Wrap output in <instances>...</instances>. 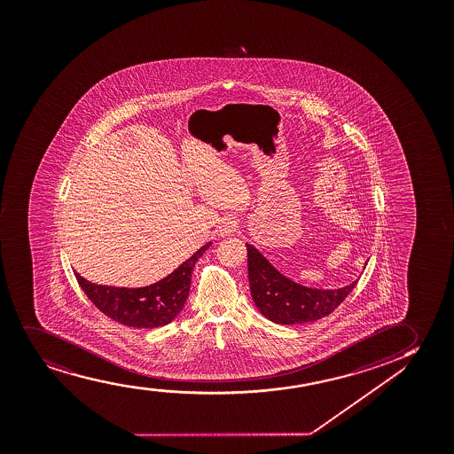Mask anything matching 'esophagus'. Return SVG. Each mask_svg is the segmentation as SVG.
Returning a JSON list of instances; mask_svg holds the SVG:
<instances>
[{"instance_id":"34e87169","label":"esophagus","mask_w":454,"mask_h":454,"mask_svg":"<svg viewBox=\"0 0 454 454\" xmlns=\"http://www.w3.org/2000/svg\"><path fill=\"white\" fill-rule=\"evenodd\" d=\"M235 228H237V222L232 217H224V219L220 220L219 223V232L220 235H231L234 234Z\"/></svg>"}]
</instances>
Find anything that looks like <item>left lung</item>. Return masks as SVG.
Here are the masks:
<instances>
[{
    "label": "left lung",
    "mask_w": 454,
    "mask_h": 454,
    "mask_svg": "<svg viewBox=\"0 0 454 454\" xmlns=\"http://www.w3.org/2000/svg\"><path fill=\"white\" fill-rule=\"evenodd\" d=\"M247 272L252 300L266 318L277 325H302L333 312L358 280L340 289L298 285L280 274L262 252L247 243Z\"/></svg>",
    "instance_id": "obj_1"
}]
</instances>
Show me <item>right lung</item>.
Wrapping results in <instances>:
<instances>
[{"label":"right lung","mask_w":454,"mask_h":454,"mask_svg":"<svg viewBox=\"0 0 454 454\" xmlns=\"http://www.w3.org/2000/svg\"><path fill=\"white\" fill-rule=\"evenodd\" d=\"M209 247L211 241L203 245L168 277L145 287L129 289L96 285L85 280L78 272H74V277L90 301L106 317L136 329L160 327L171 323L185 306L194 264Z\"/></svg>","instance_id":"right-lung-1"}]
</instances>
